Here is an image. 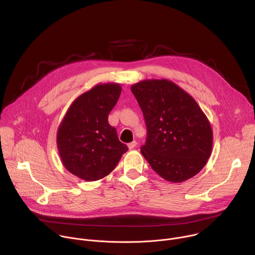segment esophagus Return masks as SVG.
<instances>
[{
    "instance_id": "1",
    "label": "esophagus",
    "mask_w": 255,
    "mask_h": 255,
    "mask_svg": "<svg viewBox=\"0 0 255 255\" xmlns=\"http://www.w3.org/2000/svg\"><path fill=\"white\" fill-rule=\"evenodd\" d=\"M136 145H137V142L134 140L128 144V147H129V149H134L136 147Z\"/></svg>"
}]
</instances>
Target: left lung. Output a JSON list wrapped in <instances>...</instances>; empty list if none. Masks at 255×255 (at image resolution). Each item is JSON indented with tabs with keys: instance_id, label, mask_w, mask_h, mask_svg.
Masks as SVG:
<instances>
[{
	"instance_id": "obj_1",
	"label": "left lung",
	"mask_w": 255,
	"mask_h": 255,
	"mask_svg": "<svg viewBox=\"0 0 255 255\" xmlns=\"http://www.w3.org/2000/svg\"><path fill=\"white\" fill-rule=\"evenodd\" d=\"M147 127L141 153L152 169L170 183H183L206 165L213 130L196 100L166 79L131 86Z\"/></svg>"
}]
</instances>
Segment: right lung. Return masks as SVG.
I'll list each match as a JSON object with an SVG mask.
<instances>
[{
	"mask_svg": "<svg viewBox=\"0 0 255 255\" xmlns=\"http://www.w3.org/2000/svg\"><path fill=\"white\" fill-rule=\"evenodd\" d=\"M121 91L116 83L96 85L71 103L58 126L56 143L61 162L81 179L105 177L128 150L108 122Z\"/></svg>",
	"mask_w": 255,
	"mask_h": 255,
	"instance_id": "1",
	"label": "right lung"
}]
</instances>
